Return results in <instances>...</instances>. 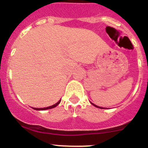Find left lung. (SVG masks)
<instances>
[{"label": "left lung", "mask_w": 148, "mask_h": 148, "mask_svg": "<svg viewBox=\"0 0 148 148\" xmlns=\"http://www.w3.org/2000/svg\"><path fill=\"white\" fill-rule=\"evenodd\" d=\"M90 103H91V104H92V105H93V106H95V108H100V109H104V108H101V107H99V106H97V105H95V104H93V103H92V102H90Z\"/></svg>", "instance_id": "8db88e82"}]
</instances>
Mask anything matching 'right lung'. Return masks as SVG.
<instances>
[{
    "instance_id": "add662e5",
    "label": "right lung",
    "mask_w": 148,
    "mask_h": 148,
    "mask_svg": "<svg viewBox=\"0 0 148 148\" xmlns=\"http://www.w3.org/2000/svg\"><path fill=\"white\" fill-rule=\"evenodd\" d=\"M61 100H59L57 103H56L55 104H53V105L52 106H49V107H47V108H32L34 110H49V109H52V108H56V106H58V104H60V102H61Z\"/></svg>"
}]
</instances>
